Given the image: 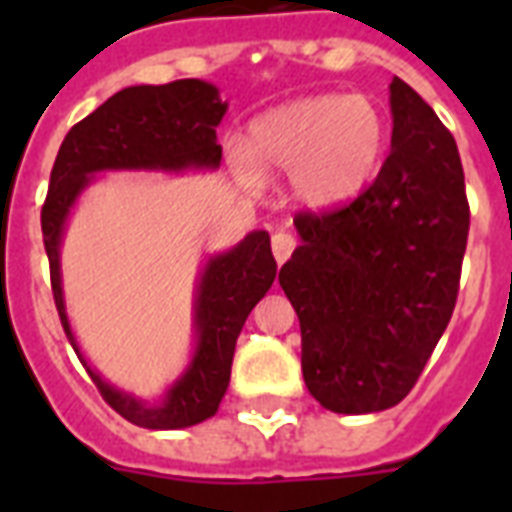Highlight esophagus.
I'll return each instance as SVG.
<instances>
[{"mask_svg": "<svg viewBox=\"0 0 512 512\" xmlns=\"http://www.w3.org/2000/svg\"><path fill=\"white\" fill-rule=\"evenodd\" d=\"M295 247H297V239L289 231L273 233L271 249H273V257H276V263H279V265L287 263L289 257H292V252H295Z\"/></svg>", "mask_w": 512, "mask_h": 512, "instance_id": "esophagus-1", "label": "esophagus"}]
</instances>
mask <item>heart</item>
Masks as SVG:
<instances>
[{"label":"heart","instance_id":"heart-1","mask_svg":"<svg viewBox=\"0 0 512 512\" xmlns=\"http://www.w3.org/2000/svg\"><path fill=\"white\" fill-rule=\"evenodd\" d=\"M388 143L385 116L361 95H319L279 106L249 127V154L239 170L257 167L292 175L295 196L308 207H342L364 191L380 170Z\"/></svg>","mask_w":512,"mask_h":512}]
</instances>
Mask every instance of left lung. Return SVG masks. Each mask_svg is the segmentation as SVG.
Masks as SVG:
<instances>
[{
	"label": "left lung",
	"mask_w": 512,
	"mask_h": 512,
	"mask_svg": "<svg viewBox=\"0 0 512 512\" xmlns=\"http://www.w3.org/2000/svg\"><path fill=\"white\" fill-rule=\"evenodd\" d=\"M390 156L345 207L300 212L279 284L300 319L303 377L337 414L396 406L452 319L470 207L452 132L390 82Z\"/></svg>",
	"instance_id": "left-lung-1"
}]
</instances>
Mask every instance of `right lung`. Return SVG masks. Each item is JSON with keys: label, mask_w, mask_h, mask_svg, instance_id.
Listing matches in <instances>:
<instances>
[{"label": "right lung", "mask_w": 512, "mask_h": 512, "mask_svg": "<svg viewBox=\"0 0 512 512\" xmlns=\"http://www.w3.org/2000/svg\"><path fill=\"white\" fill-rule=\"evenodd\" d=\"M225 103L215 84L177 79L170 84H138L116 92L87 119L68 130L52 164L50 191L42 207V233L60 324L79 353L60 287V239L71 207L98 172L106 170H215L223 159L215 127ZM276 279L271 236L252 231L223 255L209 257L196 287V350L183 377L167 390L162 404L116 390L87 366L108 406L132 425L148 430L191 428L217 412L231 380L239 332Z\"/></svg>", "instance_id": "right-lung-1"}]
</instances>
